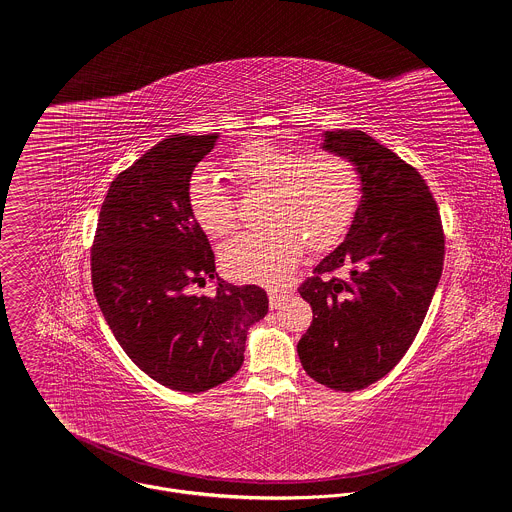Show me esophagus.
Returning a JSON list of instances; mask_svg holds the SVG:
<instances>
[{
	"label": "esophagus",
	"mask_w": 512,
	"mask_h": 512,
	"mask_svg": "<svg viewBox=\"0 0 512 512\" xmlns=\"http://www.w3.org/2000/svg\"><path fill=\"white\" fill-rule=\"evenodd\" d=\"M287 291H269V306L279 308V304L285 300Z\"/></svg>",
	"instance_id": "34e87169"
}]
</instances>
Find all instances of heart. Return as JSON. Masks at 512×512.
<instances>
[{"mask_svg":"<svg viewBox=\"0 0 512 512\" xmlns=\"http://www.w3.org/2000/svg\"><path fill=\"white\" fill-rule=\"evenodd\" d=\"M233 178L251 190H265L261 223L255 233L231 239L221 251L227 275L263 285H279L302 257L304 247L322 253L340 243L360 202L354 164L328 150L300 154L287 145L253 139L231 154ZM188 208L210 237L237 227L229 190L206 170H196L186 186Z\"/></svg>","mask_w":512,"mask_h":512,"instance_id":"1","label":"heart"}]
</instances>
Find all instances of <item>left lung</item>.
<instances>
[{
  "label": "left lung",
  "mask_w": 512,
  "mask_h": 512,
  "mask_svg": "<svg viewBox=\"0 0 512 512\" xmlns=\"http://www.w3.org/2000/svg\"><path fill=\"white\" fill-rule=\"evenodd\" d=\"M322 137L354 164L362 196L346 239L300 287L314 320L298 354L316 383L350 393L409 350L442 277L444 231L425 180L397 154L358 129Z\"/></svg>",
  "instance_id": "obj_1"
}]
</instances>
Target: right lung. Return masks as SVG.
<instances>
[{"instance_id":"1","label":"right lung","mask_w":512,"mask_h":512,"mask_svg":"<svg viewBox=\"0 0 512 512\" xmlns=\"http://www.w3.org/2000/svg\"><path fill=\"white\" fill-rule=\"evenodd\" d=\"M218 135H170L109 186L91 251L99 308L125 354L160 385L202 393L245 360L249 328L265 318L257 285L218 279L214 253L188 208L186 186ZM217 279L212 297L191 294Z\"/></svg>"}]
</instances>
